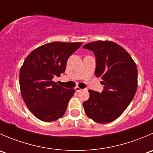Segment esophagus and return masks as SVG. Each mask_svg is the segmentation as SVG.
<instances>
[{
	"mask_svg": "<svg viewBox=\"0 0 153 153\" xmlns=\"http://www.w3.org/2000/svg\"><path fill=\"white\" fill-rule=\"evenodd\" d=\"M75 91H76V92H79V91H81V88L78 87V86H75Z\"/></svg>",
	"mask_w": 153,
	"mask_h": 153,
	"instance_id": "esophagus-1",
	"label": "esophagus"
}]
</instances>
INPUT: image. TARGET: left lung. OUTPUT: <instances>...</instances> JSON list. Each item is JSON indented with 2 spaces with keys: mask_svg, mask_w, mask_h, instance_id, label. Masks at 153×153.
<instances>
[{
  "mask_svg": "<svg viewBox=\"0 0 153 153\" xmlns=\"http://www.w3.org/2000/svg\"><path fill=\"white\" fill-rule=\"evenodd\" d=\"M83 48L95 56V75L102 79L104 90H89L84 101L86 115L94 121L106 124L118 118L133 99L138 87V69L129 54L112 41H98Z\"/></svg>",
  "mask_w": 153,
  "mask_h": 153,
  "instance_id": "obj_1",
  "label": "left lung"
}]
</instances>
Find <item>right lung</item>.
<instances>
[{"label": "right lung", "mask_w": 153, "mask_h": 153, "mask_svg": "<svg viewBox=\"0 0 153 153\" xmlns=\"http://www.w3.org/2000/svg\"><path fill=\"white\" fill-rule=\"evenodd\" d=\"M82 42H52L32 51L21 68L19 83L23 99L38 119L49 122L64 115L74 89L52 81L65 72L67 60Z\"/></svg>", "instance_id": "obj_1"}]
</instances>
